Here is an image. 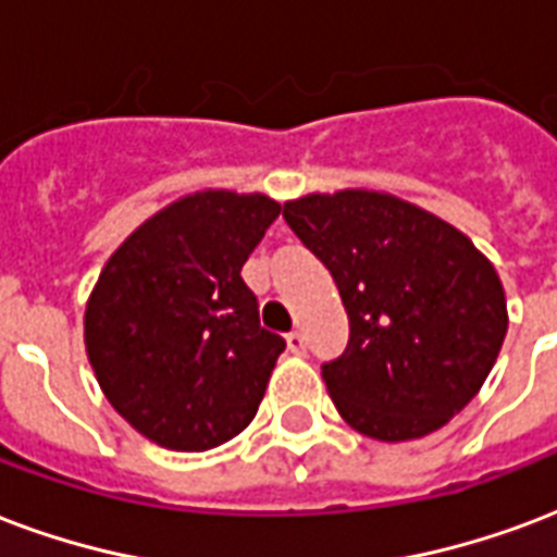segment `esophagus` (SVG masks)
I'll use <instances>...</instances> for the list:
<instances>
[{"label":"esophagus","mask_w":557,"mask_h":557,"mask_svg":"<svg viewBox=\"0 0 557 557\" xmlns=\"http://www.w3.org/2000/svg\"><path fill=\"white\" fill-rule=\"evenodd\" d=\"M286 345H288V350H292V354H295V356L307 354V338H304V333H300V330H295V333L286 335Z\"/></svg>","instance_id":"1"}]
</instances>
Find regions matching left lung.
Returning a JSON list of instances; mask_svg holds the SVG:
<instances>
[{
  "label": "left lung",
  "instance_id": "obj_1",
  "mask_svg": "<svg viewBox=\"0 0 557 557\" xmlns=\"http://www.w3.org/2000/svg\"><path fill=\"white\" fill-rule=\"evenodd\" d=\"M283 219L330 269L350 318L347 350L324 364L338 414L388 444L456 418L508 333L485 253L435 212L373 189L304 195Z\"/></svg>",
  "mask_w": 557,
  "mask_h": 557
}]
</instances>
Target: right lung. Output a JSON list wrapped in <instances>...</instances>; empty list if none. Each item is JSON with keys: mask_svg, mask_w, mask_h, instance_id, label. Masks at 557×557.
Listing matches in <instances>:
<instances>
[{"mask_svg": "<svg viewBox=\"0 0 557 557\" xmlns=\"http://www.w3.org/2000/svg\"><path fill=\"white\" fill-rule=\"evenodd\" d=\"M280 203L201 189L119 245L84 312V345L110 406L148 441L203 453L248 426L286 342L260 326L242 265Z\"/></svg>", "mask_w": 557, "mask_h": 557, "instance_id": "right-lung-1", "label": "right lung"}]
</instances>
